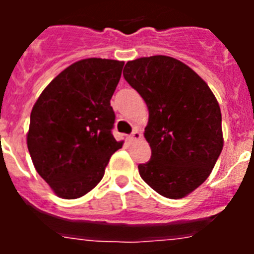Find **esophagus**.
<instances>
[{
  "mask_svg": "<svg viewBox=\"0 0 254 254\" xmlns=\"http://www.w3.org/2000/svg\"><path fill=\"white\" fill-rule=\"evenodd\" d=\"M141 138H142V134L140 133V131L134 129V131L129 134L128 137H127V140H128L129 142H133V141H138V140H141Z\"/></svg>",
  "mask_w": 254,
  "mask_h": 254,
  "instance_id": "obj_1",
  "label": "esophagus"
}]
</instances>
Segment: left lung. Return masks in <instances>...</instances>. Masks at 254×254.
Returning <instances> with one entry per match:
<instances>
[{"label": "left lung", "instance_id": "left-lung-1", "mask_svg": "<svg viewBox=\"0 0 254 254\" xmlns=\"http://www.w3.org/2000/svg\"><path fill=\"white\" fill-rule=\"evenodd\" d=\"M123 76L145 100V138L151 159L138 165L143 181L167 198H183L202 185L224 146L221 112L208 85L168 56L128 61Z\"/></svg>", "mask_w": 254, "mask_h": 254}]
</instances>
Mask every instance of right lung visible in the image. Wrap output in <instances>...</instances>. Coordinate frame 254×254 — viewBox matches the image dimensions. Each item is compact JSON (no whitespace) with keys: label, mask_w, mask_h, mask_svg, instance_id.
I'll return each mask as SVG.
<instances>
[{"label":"right lung","mask_w":254,"mask_h":254,"mask_svg":"<svg viewBox=\"0 0 254 254\" xmlns=\"http://www.w3.org/2000/svg\"><path fill=\"white\" fill-rule=\"evenodd\" d=\"M125 62L77 61L40 94L31 109L26 142L35 169L61 198L90 192L123 141L112 134L111 99Z\"/></svg>","instance_id":"obj_1"}]
</instances>
